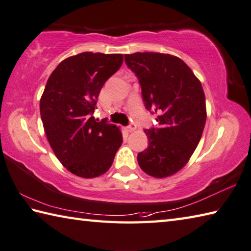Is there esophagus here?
<instances>
[{"label":"esophagus","instance_id":"esophagus-1","mask_svg":"<svg viewBox=\"0 0 251 251\" xmlns=\"http://www.w3.org/2000/svg\"><path fill=\"white\" fill-rule=\"evenodd\" d=\"M135 129H136V126L134 124H131L129 126H126L127 132H133Z\"/></svg>","mask_w":251,"mask_h":251}]
</instances>
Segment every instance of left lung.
I'll list each match as a JSON object with an SVG mask.
<instances>
[{
	"label": "left lung",
	"instance_id": "obj_1",
	"mask_svg": "<svg viewBox=\"0 0 251 251\" xmlns=\"http://www.w3.org/2000/svg\"><path fill=\"white\" fill-rule=\"evenodd\" d=\"M135 73L145 108L157 115L158 127L145 130L148 149L138 154L141 169L165 178L179 172L195 152L206 120L201 82L178 56L158 52L126 54Z\"/></svg>",
	"mask_w": 251,
	"mask_h": 251
}]
</instances>
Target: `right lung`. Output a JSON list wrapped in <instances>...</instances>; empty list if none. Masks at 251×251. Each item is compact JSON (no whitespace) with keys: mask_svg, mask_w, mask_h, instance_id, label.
I'll return each mask as SVG.
<instances>
[{"mask_svg":"<svg viewBox=\"0 0 251 251\" xmlns=\"http://www.w3.org/2000/svg\"><path fill=\"white\" fill-rule=\"evenodd\" d=\"M124 55L82 52L63 60L40 98L47 139L69 172L95 178L112 165L122 144L119 127L93 117L102 85L120 69Z\"/></svg>","mask_w":251,"mask_h":251,"instance_id":"right-lung-1","label":"right lung"}]
</instances>
